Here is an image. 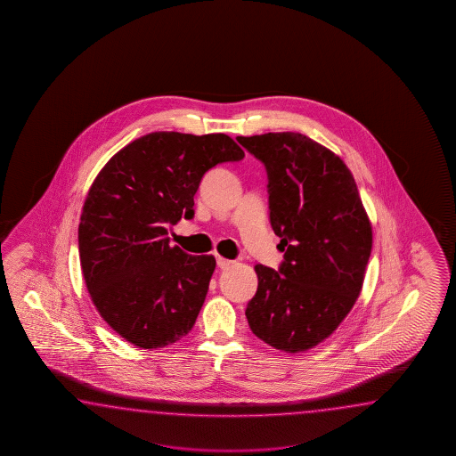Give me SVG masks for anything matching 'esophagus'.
<instances>
[{"label": "esophagus", "instance_id": "obj_1", "mask_svg": "<svg viewBox=\"0 0 456 456\" xmlns=\"http://www.w3.org/2000/svg\"><path fill=\"white\" fill-rule=\"evenodd\" d=\"M216 264H218V267H220V269H228V267H232V261H230V259H224L222 256H218V257H216Z\"/></svg>", "mask_w": 456, "mask_h": 456}]
</instances>
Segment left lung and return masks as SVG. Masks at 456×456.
Returning <instances> with one entry per match:
<instances>
[{"label": "left lung", "mask_w": 456, "mask_h": 456, "mask_svg": "<svg viewBox=\"0 0 456 456\" xmlns=\"http://www.w3.org/2000/svg\"><path fill=\"white\" fill-rule=\"evenodd\" d=\"M267 171L269 220L281 238L279 271L257 264L248 303L252 332L297 354L330 338L359 298L371 224L349 167L295 132L236 138Z\"/></svg>", "instance_id": "1"}]
</instances>
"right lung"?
I'll return each instance as SVG.
<instances>
[{"label": "right lung", "instance_id": "add662e5", "mask_svg": "<svg viewBox=\"0 0 456 456\" xmlns=\"http://www.w3.org/2000/svg\"><path fill=\"white\" fill-rule=\"evenodd\" d=\"M242 158L224 134L153 132L91 185L77 228L83 277L99 314L136 347H166L192 330L216 262L171 248L166 226L194 216L208 169Z\"/></svg>", "mask_w": 456, "mask_h": 456}]
</instances>
